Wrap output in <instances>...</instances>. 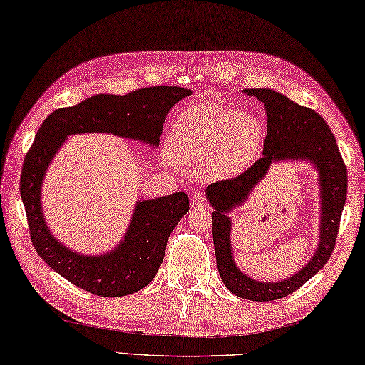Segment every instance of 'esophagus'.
I'll use <instances>...</instances> for the list:
<instances>
[{
  "mask_svg": "<svg viewBox=\"0 0 365 365\" xmlns=\"http://www.w3.org/2000/svg\"><path fill=\"white\" fill-rule=\"evenodd\" d=\"M207 206H210V203H207V200H206V197L203 195V193H200V192L193 193L192 207H195V210H206Z\"/></svg>",
  "mask_w": 365,
  "mask_h": 365,
  "instance_id": "obj_1",
  "label": "esophagus"
}]
</instances>
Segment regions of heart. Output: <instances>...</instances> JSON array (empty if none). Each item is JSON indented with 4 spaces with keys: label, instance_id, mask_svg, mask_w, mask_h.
I'll return each mask as SVG.
<instances>
[{
    "label": "heart",
    "instance_id": "obj_1",
    "mask_svg": "<svg viewBox=\"0 0 365 365\" xmlns=\"http://www.w3.org/2000/svg\"><path fill=\"white\" fill-rule=\"evenodd\" d=\"M262 141L263 128L257 116L197 103L184 110L172 125L168 150L176 162L185 165L206 160V175L225 180L249 165Z\"/></svg>",
    "mask_w": 365,
    "mask_h": 365
}]
</instances>
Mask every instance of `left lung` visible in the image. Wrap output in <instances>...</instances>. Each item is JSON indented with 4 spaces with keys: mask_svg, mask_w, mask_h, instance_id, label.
I'll use <instances>...</instances> for the list:
<instances>
[{
    "mask_svg": "<svg viewBox=\"0 0 365 365\" xmlns=\"http://www.w3.org/2000/svg\"><path fill=\"white\" fill-rule=\"evenodd\" d=\"M244 94L254 96L264 103L267 133L263 158L233 180L207 185L206 197L214 207L211 214L214 252L222 282L233 294L249 301H276L296 292L328 263L336 247L341 211L346 202V167L334 133L317 111L297 106L274 89H245ZM292 158L314 163L319 172L322 197L319 247L309 263L292 278L280 282H259L244 274L234 263L229 241L231 220L227 217V212L248 197L272 161Z\"/></svg>",
    "mask_w": 365,
    "mask_h": 365,
    "instance_id": "1",
    "label": "left lung"
}]
</instances>
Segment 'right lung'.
Wrapping results in <instances>:
<instances>
[{
	"label": "right lung",
	"mask_w": 365,
	"mask_h": 365,
	"mask_svg": "<svg viewBox=\"0 0 365 365\" xmlns=\"http://www.w3.org/2000/svg\"><path fill=\"white\" fill-rule=\"evenodd\" d=\"M192 94L181 86H151L125 96L99 94L78 106L59 108L42 123L25 155L20 195L31 242L43 262L88 293L116 297L145 288L165 255L170 233L189 211L184 192L140 200L121 242L103 255H83L59 242L42 211V182L55 154L69 135L103 132L158 146L167 113Z\"/></svg>",
	"instance_id": "right-lung-1"
}]
</instances>
